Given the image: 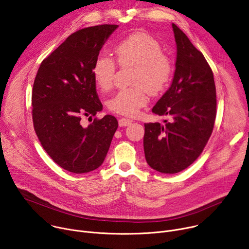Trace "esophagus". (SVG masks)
Segmentation results:
<instances>
[{
	"label": "esophagus",
	"instance_id": "obj_1",
	"mask_svg": "<svg viewBox=\"0 0 249 249\" xmlns=\"http://www.w3.org/2000/svg\"><path fill=\"white\" fill-rule=\"evenodd\" d=\"M118 123H119V126L124 127V126H128V125H130V124L132 123V120H131V119H128V118H124V117H122V118H120V119L118 120Z\"/></svg>",
	"mask_w": 249,
	"mask_h": 249
}]
</instances>
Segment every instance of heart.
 Listing matches in <instances>:
<instances>
[{
    "instance_id": "obj_1",
    "label": "heart",
    "mask_w": 249,
    "mask_h": 249,
    "mask_svg": "<svg viewBox=\"0 0 249 249\" xmlns=\"http://www.w3.org/2000/svg\"><path fill=\"white\" fill-rule=\"evenodd\" d=\"M115 52L123 67H135L132 88L120 89L107 101L110 111L124 116H135L148 103L149 91L160 93L168 85L172 75V62L162 53L158 40L144 32H136L120 41ZM117 64L105 53H99L92 65V77L103 91L113 87Z\"/></svg>"
}]
</instances>
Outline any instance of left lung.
<instances>
[{
  "mask_svg": "<svg viewBox=\"0 0 249 249\" xmlns=\"http://www.w3.org/2000/svg\"><path fill=\"white\" fill-rule=\"evenodd\" d=\"M176 42L175 72L152 111L164 124L145 123L144 151L155 170L173 174L192 164L203 152L216 119V87L212 69L186 34L172 23Z\"/></svg>",
  "mask_w": 249,
  "mask_h": 249,
  "instance_id": "1",
  "label": "left lung"
}]
</instances>
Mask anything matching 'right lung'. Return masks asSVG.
Masks as SVG:
<instances>
[{"label":"right lung","mask_w":249,"mask_h":249,"mask_svg":"<svg viewBox=\"0 0 249 249\" xmlns=\"http://www.w3.org/2000/svg\"><path fill=\"white\" fill-rule=\"evenodd\" d=\"M116 24L80 29L47 58L32 89V120L35 133L49 157L62 168L86 173L99 167L109 150L118 121L112 115L84 117L102 110L92 77V65Z\"/></svg>","instance_id":"1"}]
</instances>
